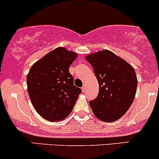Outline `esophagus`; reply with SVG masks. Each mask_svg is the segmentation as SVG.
<instances>
[{
	"label": "esophagus",
	"mask_w": 159,
	"mask_h": 159,
	"mask_svg": "<svg viewBox=\"0 0 159 159\" xmlns=\"http://www.w3.org/2000/svg\"><path fill=\"white\" fill-rule=\"evenodd\" d=\"M81 90H82V91L84 92V93L85 90H86V86H85V85H83V87L81 88Z\"/></svg>",
	"instance_id": "34e87169"
}]
</instances>
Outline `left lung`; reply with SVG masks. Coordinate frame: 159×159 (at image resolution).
<instances>
[{
    "instance_id": "1",
    "label": "left lung",
    "mask_w": 159,
    "mask_h": 159,
    "mask_svg": "<svg viewBox=\"0 0 159 159\" xmlns=\"http://www.w3.org/2000/svg\"><path fill=\"white\" fill-rule=\"evenodd\" d=\"M99 83V93L89 102L94 116L104 122L122 117L135 97L137 78L134 69L125 60L108 50L86 57Z\"/></svg>"
}]
</instances>
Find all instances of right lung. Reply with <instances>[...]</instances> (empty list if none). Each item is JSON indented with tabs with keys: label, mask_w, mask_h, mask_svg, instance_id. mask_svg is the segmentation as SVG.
Wrapping results in <instances>:
<instances>
[{
	"label": "right lung",
	"mask_w": 159,
	"mask_h": 159,
	"mask_svg": "<svg viewBox=\"0 0 159 159\" xmlns=\"http://www.w3.org/2000/svg\"><path fill=\"white\" fill-rule=\"evenodd\" d=\"M78 54L57 48L39 60L27 75L28 93L37 112L51 122L63 120L72 111L81 90L74 85L69 66Z\"/></svg>",
	"instance_id": "add662e5"
}]
</instances>
